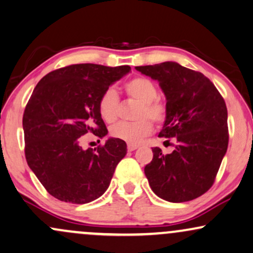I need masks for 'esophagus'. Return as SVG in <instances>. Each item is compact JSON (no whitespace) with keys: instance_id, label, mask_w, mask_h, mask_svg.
Returning a JSON list of instances; mask_svg holds the SVG:
<instances>
[{"instance_id":"esophagus-1","label":"esophagus","mask_w":253,"mask_h":253,"mask_svg":"<svg viewBox=\"0 0 253 253\" xmlns=\"http://www.w3.org/2000/svg\"><path fill=\"white\" fill-rule=\"evenodd\" d=\"M137 148H138V145H136V144H127V150H129V151L136 150Z\"/></svg>"}]
</instances>
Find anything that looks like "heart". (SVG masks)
<instances>
[{
    "instance_id": "b5f03b06",
    "label": "heart",
    "mask_w": 253,
    "mask_h": 253,
    "mask_svg": "<svg viewBox=\"0 0 253 253\" xmlns=\"http://www.w3.org/2000/svg\"><path fill=\"white\" fill-rule=\"evenodd\" d=\"M126 91L130 98L141 103L136 111V120L133 123L122 122L110 129L114 138L121 139L130 144L139 143L152 131L150 118L155 123H163L167 118V108L157 98L158 90L154 82L145 77H136L126 84ZM98 111L102 120L107 123H114L120 114V98L114 88L105 89L99 97Z\"/></svg>"
}]
</instances>
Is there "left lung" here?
<instances>
[{
	"mask_svg": "<svg viewBox=\"0 0 253 253\" xmlns=\"http://www.w3.org/2000/svg\"><path fill=\"white\" fill-rule=\"evenodd\" d=\"M160 83L167 98V118L160 137L174 138L171 154L154 148L144 172L158 197L189 202L212 186L229 144L227 109L219 91L202 73L176 62L136 67Z\"/></svg>",
	"mask_w": 253,
	"mask_h": 253,
	"instance_id": "8db88e82",
	"label": "left lung"
}]
</instances>
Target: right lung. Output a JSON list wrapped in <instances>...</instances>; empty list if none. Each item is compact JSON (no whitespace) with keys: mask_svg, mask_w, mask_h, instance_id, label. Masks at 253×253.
Masks as SVG:
<instances>
[{"mask_svg":"<svg viewBox=\"0 0 253 253\" xmlns=\"http://www.w3.org/2000/svg\"><path fill=\"white\" fill-rule=\"evenodd\" d=\"M129 65L73 64L37 83L23 114L24 152L29 168L46 191L62 202L85 204L107 191L126 144L109 138L84 150L85 133H108L98 111L105 89L130 73Z\"/></svg>","mask_w":253,"mask_h":253,"instance_id":"1","label":"right lung"}]
</instances>
